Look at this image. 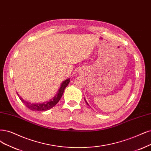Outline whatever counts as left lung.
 <instances>
[{"mask_svg": "<svg viewBox=\"0 0 151 151\" xmlns=\"http://www.w3.org/2000/svg\"><path fill=\"white\" fill-rule=\"evenodd\" d=\"M85 101H86V104H88V105H89V104H88V103H87V102H86V99H85Z\"/></svg>", "mask_w": 151, "mask_h": 151, "instance_id": "1", "label": "left lung"}]
</instances>
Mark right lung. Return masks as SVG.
I'll use <instances>...</instances> for the list:
<instances>
[{"label": "right lung", "mask_w": 151, "mask_h": 151, "mask_svg": "<svg viewBox=\"0 0 151 151\" xmlns=\"http://www.w3.org/2000/svg\"><path fill=\"white\" fill-rule=\"evenodd\" d=\"M70 78L66 79L63 83H61V85L60 87L59 90L58 91L57 94L52 98L50 100V101L44 102L42 103H32L30 102L27 101L25 100H24L23 98H21L19 94L17 93V94L18 96L19 97L20 99L22 101V102L26 106L32 110V111H47L50 109L52 108L54 106H55L58 103V102L60 101V98H61L63 95V93L65 90L66 87L68 86L70 83Z\"/></svg>", "instance_id": "obj_1"}]
</instances>
